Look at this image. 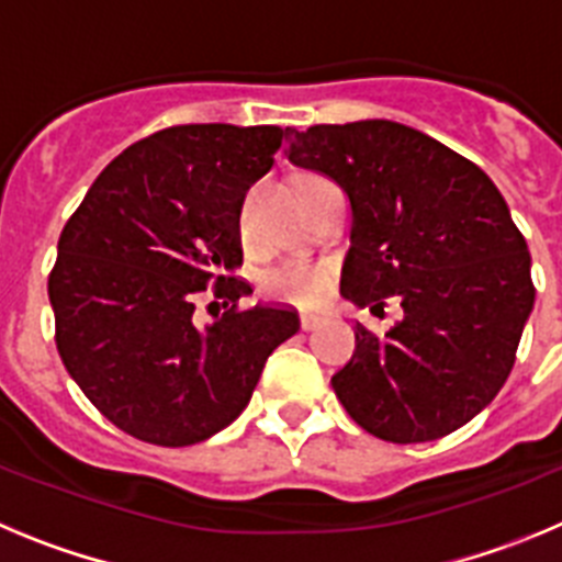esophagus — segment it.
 <instances>
[{
  "label": "esophagus",
  "instance_id": "1",
  "mask_svg": "<svg viewBox=\"0 0 562 562\" xmlns=\"http://www.w3.org/2000/svg\"><path fill=\"white\" fill-rule=\"evenodd\" d=\"M317 326H321V317H317V315H301V329L312 331V329H317Z\"/></svg>",
  "mask_w": 562,
  "mask_h": 562
}]
</instances>
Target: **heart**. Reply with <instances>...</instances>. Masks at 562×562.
Segmentation results:
<instances>
[{
	"mask_svg": "<svg viewBox=\"0 0 562 562\" xmlns=\"http://www.w3.org/2000/svg\"><path fill=\"white\" fill-rule=\"evenodd\" d=\"M331 286H335V267L306 258L281 261L261 276V290L267 297L297 310H315L326 304Z\"/></svg>",
	"mask_w": 562,
	"mask_h": 562,
	"instance_id": "heart-1",
	"label": "heart"
}]
</instances>
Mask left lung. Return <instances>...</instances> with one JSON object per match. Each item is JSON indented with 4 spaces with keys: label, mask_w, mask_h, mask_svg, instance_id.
Instances as JSON below:
<instances>
[{
    "label": "left lung",
    "mask_w": 562,
    "mask_h": 562,
    "mask_svg": "<svg viewBox=\"0 0 562 562\" xmlns=\"http://www.w3.org/2000/svg\"><path fill=\"white\" fill-rule=\"evenodd\" d=\"M292 166L324 173L351 205L342 297L402 317L357 349L331 389L376 439L453 434L495 400L535 306L532 258L495 182L425 132L357 121L286 132Z\"/></svg>",
    "instance_id": "obj_1"
}]
</instances>
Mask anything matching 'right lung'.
<instances>
[{
  "mask_svg": "<svg viewBox=\"0 0 562 562\" xmlns=\"http://www.w3.org/2000/svg\"><path fill=\"white\" fill-rule=\"evenodd\" d=\"M290 128L191 123L117 154L58 238L49 272L56 346L112 425L162 448L227 428L265 362L301 324L292 310H236L250 284L238 216ZM217 276L234 306L205 330L195 295Z\"/></svg>",
  "mask_w": 562,
  "mask_h": 562,
  "instance_id": "right-lung-1",
  "label": "right lung"
}]
</instances>
